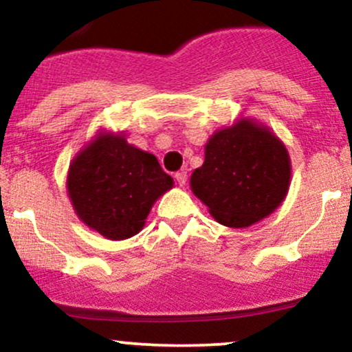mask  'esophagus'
Returning a JSON list of instances; mask_svg holds the SVG:
<instances>
[{
  "label": "esophagus",
  "instance_id": "obj_1",
  "mask_svg": "<svg viewBox=\"0 0 352 352\" xmlns=\"http://www.w3.org/2000/svg\"><path fill=\"white\" fill-rule=\"evenodd\" d=\"M175 177H176L177 184H179V186H184V184H186V181H188V173H186V171H179V173H176Z\"/></svg>",
  "mask_w": 352,
  "mask_h": 352
}]
</instances>
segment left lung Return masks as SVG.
<instances>
[{
	"instance_id": "1",
	"label": "left lung",
	"mask_w": 352,
	"mask_h": 352,
	"mask_svg": "<svg viewBox=\"0 0 352 352\" xmlns=\"http://www.w3.org/2000/svg\"><path fill=\"white\" fill-rule=\"evenodd\" d=\"M204 163L191 175V191L219 224L243 229L270 216L290 188L287 146L270 128L242 117L214 131Z\"/></svg>"
}]
</instances>
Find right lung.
<instances>
[{"mask_svg":"<svg viewBox=\"0 0 352 352\" xmlns=\"http://www.w3.org/2000/svg\"><path fill=\"white\" fill-rule=\"evenodd\" d=\"M173 184L155 155L111 131H98L67 173V194L77 217L110 241L138 234L153 204Z\"/></svg>","mask_w":352,"mask_h":352,"instance_id":"right-lung-1","label":"right lung"}]
</instances>
